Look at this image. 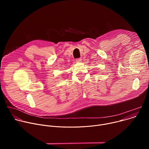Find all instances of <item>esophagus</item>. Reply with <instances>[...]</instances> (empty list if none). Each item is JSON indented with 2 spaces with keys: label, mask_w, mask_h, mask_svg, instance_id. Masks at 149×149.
Instances as JSON below:
<instances>
[{
  "label": "esophagus",
  "mask_w": 149,
  "mask_h": 149,
  "mask_svg": "<svg viewBox=\"0 0 149 149\" xmlns=\"http://www.w3.org/2000/svg\"><path fill=\"white\" fill-rule=\"evenodd\" d=\"M75 61H76L77 62H81L82 61V59L81 58H77V59H76Z\"/></svg>",
  "instance_id": "1"
}]
</instances>
